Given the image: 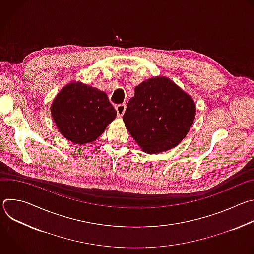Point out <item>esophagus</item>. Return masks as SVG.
<instances>
[{
	"label": "esophagus",
	"instance_id": "34e87169",
	"mask_svg": "<svg viewBox=\"0 0 254 254\" xmlns=\"http://www.w3.org/2000/svg\"><path fill=\"white\" fill-rule=\"evenodd\" d=\"M115 107H116V111L118 113V116L120 118H122L123 115L125 114V111H126V104L125 103L124 104H117Z\"/></svg>",
	"mask_w": 254,
	"mask_h": 254
}]
</instances>
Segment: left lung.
<instances>
[{
  "label": "left lung",
  "mask_w": 254,
  "mask_h": 254,
  "mask_svg": "<svg viewBox=\"0 0 254 254\" xmlns=\"http://www.w3.org/2000/svg\"><path fill=\"white\" fill-rule=\"evenodd\" d=\"M195 116L192 96L170 78L157 76L134 88L123 120L140 150L153 155L177 147L189 132Z\"/></svg>",
  "instance_id": "left-lung-1"
}]
</instances>
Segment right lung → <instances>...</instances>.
I'll use <instances>...</instances> for the list:
<instances>
[{
	"label": "right lung",
	"instance_id": "add662e5",
	"mask_svg": "<svg viewBox=\"0 0 254 254\" xmlns=\"http://www.w3.org/2000/svg\"><path fill=\"white\" fill-rule=\"evenodd\" d=\"M50 111L60 133L76 144L94 141L117 117L105 92L80 81L65 85Z\"/></svg>",
	"mask_w": 254,
	"mask_h": 254
}]
</instances>
